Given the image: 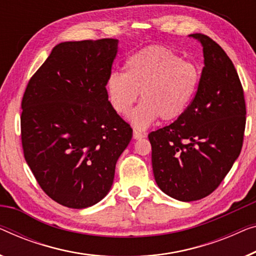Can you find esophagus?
<instances>
[{
    "mask_svg": "<svg viewBox=\"0 0 256 256\" xmlns=\"http://www.w3.org/2000/svg\"><path fill=\"white\" fill-rule=\"evenodd\" d=\"M132 137H134V140H140V138H143V137H146V134L138 130H134L132 132Z\"/></svg>",
    "mask_w": 256,
    "mask_h": 256,
    "instance_id": "34e87169",
    "label": "esophagus"
}]
</instances>
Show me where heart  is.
Returning <instances> with one entry per match:
<instances>
[{
  "label": "heart",
  "instance_id": "obj_1",
  "mask_svg": "<svg viewBox=\"0 0 256 256\" xmlns=\"http://www.w3.org/2000/svg\"><path fill=\"white\" fill-rule=\"evenodd\" d=\"M200 83L198 66L164 46H149L127 58L124 72H113L106 82L108 102L126 116L138 98L142 102L129 114L137 129H146L160 118L174 121L192 102Z\"/></svg>",
  "mask_w": 256,
  "mask_h": 256
}]
</instances>
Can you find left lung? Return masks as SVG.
<instances>
[{"label": "left lung", "instance_id": "obj_1", "mask_svg": "<svg viewBox=\"0 0 256 256\" xmlns=\"http://www.w3.org/2000/svg\"><path fill=\"white\" fill-rule=\"evenodd\" d=\"M204 66L190 105L176 121L149 134L158 187L182 202L220 186L242 151L246 124L244 90L232 61L208 36L194 33Z\"/></svg>", "mask_w": 256, "mask_h": 256}]
</instances>
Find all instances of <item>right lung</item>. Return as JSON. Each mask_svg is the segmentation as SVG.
Segmentation results:
<instances>
[{"mask_svg": "<svg viewBox=\"0 0 256 256\" xmlns=\"http://www.w3.org/2000/svg\"><path fill=\"white\" fill-rule=\"evenodd\" d=\"M116 39L64 42L32 76L22 100L24 157L42 190L72 209L108 194L132 129L107 97Z\"/></svg>", "mask_w": 256, "mask_h": 256, "instance_id": "obj_1", "label": "right lung"}]
</instances>
